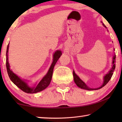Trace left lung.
<instances>
[{
    "label": "left lung",
    "instance_id": "obj_1",
    "mask_svg": "<svg viewBox=\"0 0 122 122\" xmlns=\"http://www.w3.org/2000/svg\"><path fill=\"white\" fill-rule=\"evenodd\" d=\"M101 22H102L101 21ZM102 25L105 28H107V27L106 26V25H105L103 23V22H102ZM107 30L108 31V30ZM113 50H115L114 48H113ZM115 59H116V55H115V54H114V55H113V57H112V67H111V68L110 69V71H108V73L106 74V75H105V76H104V77H103V83L102 84V86H100V87H98L97 88H90L89 87H88V86L86 85V84L84 83L83 81H82L81 78H80L77 75H76L75 73V71H73V76H74V82H75V84L79 88L87 90H98V89H101V88H102V87H103V86H106V84L108 83V82L110 81V80L111 79V77H112L113 73V71H114L115 69V66H116Z\"/></svg>",
    "mask_w": 122,
    "mask_h": 122
}]
</instances>
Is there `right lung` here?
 <instances>
[{
  "mask_svg": "<svg viewBox=\"0 0 122 122\" xmlns=\"http://www.w3.org/2000/svg\"><path fill=\"white\" fill-rule=\"evenodd\" d=\"M9 44L8 45L6 51V68L8 75H9L10 80H11L13 83L20 88L23 92L28 94H34L36 92H40L46 89L48 86L51 83V77L53 75V72L54 67L57 61L59 59L60 57L62 55V51L60 50H57L53 54V58L52 63L51 66L50 68L48 70V72L46 74L42 79L39 82V83L36 86L30 87L28 86V83H27L26 80H22L19 76L14 73L13 71L10 69V66L9 63V59H8V52H9Z\"/></svg>",
  "mask_w": 122,
  "mask_h": 122,
  "instance_id": "add662e5",
  "label": "right lung"
}]
</instances>
